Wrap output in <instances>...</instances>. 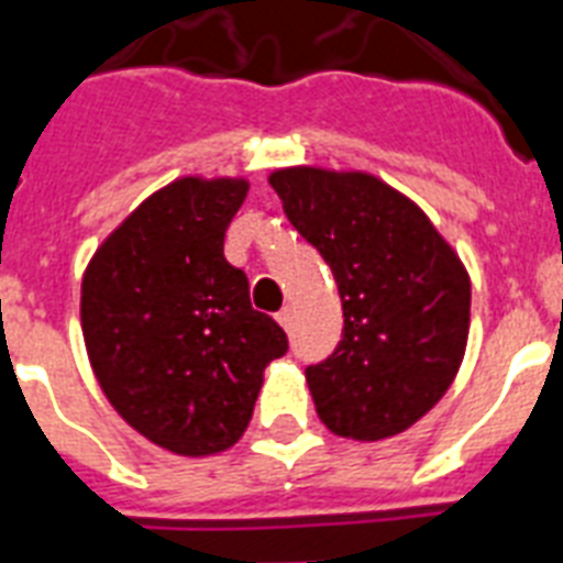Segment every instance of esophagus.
I'll return each instance as SVG.
<instances>
[{
    "instance_id": "esophagus-1",
    "label": "esophagus",
    "mask_w": 563,
    "mask_h": 563,
    "mask_svg": "<svg viewBox=\"0 0 563 563\" xmlns=\"http://www.w3.org/2000/svg\"><path fill=\"white\" fill-rule=\"evenodd\" d=\"M277 321H280L283 328H289V324H291V307H283V310L277 312Z\"/></svg>"
}]
</instances>
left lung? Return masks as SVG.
<instances>
[{"label":"left lung","instance_id":"8db88e82","mask_svg":"<svg viewBox=\"0 0 563 563\" xmlns=\"http://www.w3.org/2000/svg\"><path fill=\"white\" fill-rule=\"evenodd\" d=\"M283 212L333 272L345 328L307 366L316 413L351 440L407 431L445 396L470 336V274L428 214L368 174L274 170Z\"/></svg>","mask_w":563,"mask_h":563}]
</instances>
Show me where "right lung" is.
Instances as JSON below:
<instances>
[{"instance_id":"right-lung-1","label":"right lung","mask_w":563,"mask_h":563,"mask_svg":"<svg viewBox=\"0 0 563 563\" xmlns=\"http://www.w3.org/2000/svg\"><path fill=\"white\" fill-rule=\"evenodd\" d=\"M244 197V179L170 183L102 242L81 280V333L102 393L150 443L186 457L244 434L265 366L289 351L224 256Z\"/></svg>"}]
</instances>
